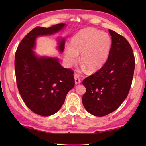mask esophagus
I'll list each match as a JSON object with an SVG mask.
<instances>
[{"label": "esophagus", "mask_w": 146, "mask_h": 146, "mask_svg": "<svg viewBox=\"0 0 146 146\" xmlns=\"http://www.w3.org/2000/svg\"><path fill=\"white\" fill-rule=\"evenodd\" d=\"M74 78H75V81L76 85L80 84V83H81V80H80V76L78 74H75V75H74Z\"/></svg>", "instance_id": "1"}]
</instances>
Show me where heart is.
<instances>
[{"mask_svg": "<svg viewBox=\"0 0 146 146\" xmlns=\"http://www.w3.org/2000/svg\"><path fill=\"white\" fill-rule=\"evenodd\" d=\"M111 48V39L108 34L94 27L82 29L74 35L70 46L64 49V56L69 66L76 64L80 55L83 69L90 72L100 70L106 63Z\"/></svg>", "mask_w": 146, "mask_h": 146, "instance_id": "obj_1", "label": "heart"}]
</instances>
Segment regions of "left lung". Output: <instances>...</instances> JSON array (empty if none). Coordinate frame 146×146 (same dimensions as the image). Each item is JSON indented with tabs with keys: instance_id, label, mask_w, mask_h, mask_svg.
<instances>
[{
	"instance_id": "left-lung-1",
	"label": "left lung",
	"mask_w": 146,
	"mask_h": 146,
	"mask_svg": "<svg viewBox=\"0 0 146 146\" xmlns=\"http://www.w3.org/2000/svg\"><path fill=\"white\" fill-rule=\"evenodd\" d=\"M111 48L104 66L86 78L83 85L86 93L82 102L86 110L94 116L102 117L119 107L131 88L135 68L132 49L123 36L109 29Z\"/></svg>"
}]
</instances>
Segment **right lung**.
Instances as JSON below:
<instances>
[{
  "label": "right lung",
  "mask_w": 146,
  "mask_h": 146,
  "mask_svg": "<svg viewBox=\"0 0 146 146\" xmlns=\"http://www.w3.org/2000/svg\"><path fill=\"white\" fill-rule=\"evenodd\" d=\"M66 26L36 27L18 46L15 54V71L19 92L34 113L47 117L60 110L66 96L75 85L73 72L61 66L58 57L39 56L33 51L39 36L54 35ZM64 38L58 40L57 49L64 50Z\"/></svg>",
  "instance_id": "add662e5"
}]
</instances>
